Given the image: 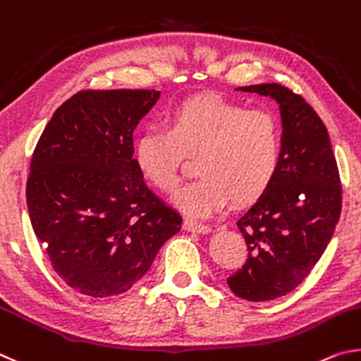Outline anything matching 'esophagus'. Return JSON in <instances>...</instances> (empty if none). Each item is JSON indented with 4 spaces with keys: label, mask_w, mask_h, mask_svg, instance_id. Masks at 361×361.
Masks as SVG:
<instances>
[{
    "label": "esophagus",
    "mask_w": 361,
    "mask_h": 361,
    "mask_svg": "<svg viewBox=\"0 0 361 361\" xmlns=\"http://www.w3.org/2000/svg\"><path fill=\"white\" fill-rule=\"evenodd\" d=\"M184 230H187V231H192V233H203V235H206V233H209V231H211V226H209V225L201 224V222H197V220L185 219V222H184Z\"/></svg>",
    "instance_id": "34e87169"
}]
</instances>
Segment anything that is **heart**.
I'll list each match as a JSON object with an SVG mask.
<instances>
[{"instance_id":"obj_1","label":"heart","mask_w":361,"mask_h":361,"mask_svg":"<svg viewBox=\"0 0 361 361\" xmlns=\"http://www.w3.org/2000/svg\"><path fill=\"white\" fill-rule=\"evenodd\" d=\"M166 128L147 126L135 142V163L149 184L173 193L185 157L200 176L176 195L180 211L207 217L233 200L250 204L269 190L281 164L282 133L273 114L219 94H198L168 112Z\"/></svg>"}]
</instances>
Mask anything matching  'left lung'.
Listing matches in <instances>:
<instances>
[{"mask_svg": "<svg viewBox=\"0 0 361 361\" xmlns=\"http://www.w3.org/2000/svg\"><path fill=\"white\" fill-rule=\"evenodd\" d=\"M277 101L282 155L276 179L238 226L247 244L244 267L226 282L249 301L279 298L320 260L341 214V179L330 136L306 99L281 84L238 87Z\"/></svg>", "mask_w": 361, "mask_h": 361, "instance_id": "1", "label": "left lung"}]
</instances>
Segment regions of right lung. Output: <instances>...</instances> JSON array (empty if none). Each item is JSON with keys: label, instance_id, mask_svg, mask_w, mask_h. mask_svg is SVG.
Masks as SVG:
<instances>
[{"label": "right lung", "instance_id": "1", "mask_svg": "<svg viewBox=\"0 0 361 361\" xmlns=\"http://www.w3.org/2000/svg\"><path fill=\"white\" fill-rule=\"evenodd\" d=\"M157 90H82L54 112L31 157L27 206L55 273L78 292L125 293L182 217L145 185L133 131Z\"/></svg>", "mask_w": 361, "mask_h": 361}]
</instances>
